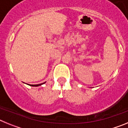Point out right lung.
<instances>
[{"mask_svg": "<svg viewBox=\"0 0 128 128\" xmlns=\"http://www.w3.org/2000/svg\"><path fill=\"white\" fill-rule=\"evenodd\" d=\"M44 83H46V82H44V83H42V84H29V85L30 86H40L42 85V84H44Z\"/></svg>", "mask_w": 128, "mask_h": 128, "instance_id": "add662e5", "label": "right lung"}]
</instances>
